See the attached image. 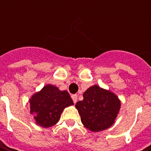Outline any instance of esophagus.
<instances>
[{"label":"esophagus","mask_w":151,"mask_h":151,"mask_svg":"<svg viewBox=\"0 0 151 151\" xmlns=\"http://www.w3.org/2000/svg\"><path fill=\"white\" fill-rule=\"evenodd\" d=\"M71 97H72V100L73 101H74V103H76V102L77 101V95H76V94H75V95H72Z\"/></svg>","instance_id":"esophagus-1"}]
</instances>
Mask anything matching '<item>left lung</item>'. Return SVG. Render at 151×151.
Returning <instances> with one entry per match:
<instances>
[{
  "instance_id": "left-lung-1",
  "label": "left lung",
  "mask_w": 151,
  "mask_h": 151,
  "mask_svg": "<svg viewBox=\"0 0 151 151\" xmlns=\"http://www.w3.org/2000/svg\"><path fill=\"white\" fill-rule=\"evenodd\" d=\"M76 107L85 127L92 132H100L115 123L121 101L113 91L93 85L83 93V100L77 101Z\"/></svg>"
}]
</instances>
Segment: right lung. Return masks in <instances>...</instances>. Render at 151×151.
<instances>
[{
  "instance_id": "1",
  "label": "right lung",
  "mask_w": 151,
  "mask_h": 151,
  "mask_svg": "<svg viewBox=\"0 0 151 151\" xmlns=\"http://www.w3.org/2000/svg\"><path fill=\"white\" fill-rule=\"evenodd\" d=\"M30 113L35 123L50 128L58 123L63 110L72 106L73 101L67 91H60L54 85L47 84L29 99Z\"/></svg>"
}]
</instances>
